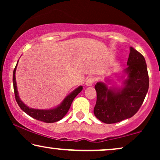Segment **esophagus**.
Masks as SVG:
<instances>
[{
    "instance_id": "obj_1",
    "label": "esophagus",
    "mask_w": 160,
    "mask_h": 160,
    "mask_svg": "<svg viewBox=\"0 0 160 160\" xmlns=\"http://www.w3.org/2000/svg\"><path fill=\"white\" fill-rule=\"evenodd\" d=\"M94 82H95V79L93 78H87L86 81V85L88 87H90L94 84Z\"/></svg>"
}]
</instances>
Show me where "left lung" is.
Returning <instances> with one entry per match:
<instances>
[{
  "label": "left lung",
  "mask_w": 160,
  "mask_h": 160,
  "mask_svg": "<svg viewBox=\"0 0 160 160\" xmlns=\"http://www.w3.org/2000/svg\"><path fill=\"white\" fill-rule=\"evenodd\" d=\"M127 65L124 73L128 77L121 88H108L102 82H98L95 86L97 101L94 114L106 124L117 123L134 116L147 94L149 78L144 57L130 47Z\"/></svg>",
  "instance_id": "left-lung-1"
}]
</instances>
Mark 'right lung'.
<instances>
[{
  "instance_id": "add662e5",
  "label": "right lung",
  "mask_w": 160,
  "mask_h": 160,
  "mask_svg": "<svg viewBox=\"0 0 160 160\" xmlns=\"http://www.w3.org/2000/svg\"><path fill=\"white\" fill-rule=\"evenodd\" d=\"M17 64H18V62H17L16 67H15L14 72H13V85H14L15 99H16L17 104L19 105V106L20 107L22 110L27 113L28 115H29L30 117L34 118V119L38 120V121L46 122V123H53V122H58L59 120L62 119L68 113V111L74 98L82 90L83 87L80 86L78 88L74 89L71 93H70L63 100V101L61 102L60 106H58L54 108L49 109V110H41V109H34L29 108L25 104L23 103L18 95L16 78H15V73H16Z\"/></svg>"
}]
</instances>
